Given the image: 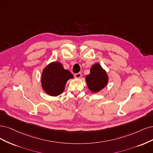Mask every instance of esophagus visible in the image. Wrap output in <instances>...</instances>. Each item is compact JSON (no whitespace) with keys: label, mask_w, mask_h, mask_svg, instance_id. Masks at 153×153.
<instances>
[{"label":"esophagus","mask_w":153,"mask_h":153,"mask_svg":"<svg viewBox=\"0 0 153 153\" xmlns=\"http://www.w3.org/2000/svg\"><path fill=\"white\" fill-rule=\"evenodd\" d=\"M81 76H82L81 73V72H78V73L76 74L75 76H74V77H75L76 79H79V78H81Z\"/></svg>","instance_id":"obj_1"}]
</instances>
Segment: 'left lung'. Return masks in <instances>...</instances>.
Masks as SVG:
<instances>
[{"label": "left lung", "mask_w": 153, "mask_h": 153, "mask_svg": "<svg viewBox=\"0 0 153 153\" xmlns=\"http://www.w3.org/2000/svg\"><path fill=\"white\" fill-rule=\"evenodd\" d=\"M86 81L89 90L97 93L107 85L108 76L99 63H95L90 68V74L86 76Z\"/></svg>", "instance_id": "left-lung-1"}]
</instances>
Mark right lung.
<instances>
[{"instance_id":"1","label":"right lung","mask_w":153,"mask_h":153,"mask_svg":"<svg viewBox=\"0 0 153 153\" xmlns=\"http://www.w3.org/2000/svg\"><path fill=\"white\" fill-rule=\"evenodd\" d=\"M73 77L71 72L64 69L60 62H51L42 72V88L49 95L56 97L62 94L67 81Z\"/></svg>"}]
</instances>
